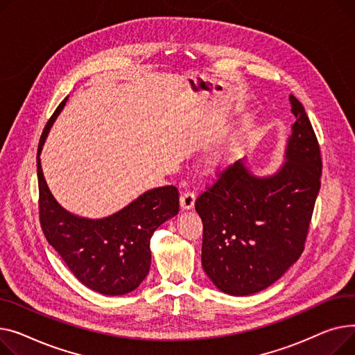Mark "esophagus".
<instances>
[{
	"mask_svg": "<svg viewBox=\"0 0 355 355\" xmlns=\"http://www.w3.org/2000/svg\"><path fill=\"white\" fill-rule=\"evenodd\" d=\"M195 200H196V196H195L193 192H184V193L180 196V207H182L183 211L193 209Z\"/></svg>",
	"mask_w": 355,
	"mask_h": 355,
	"instance_id": "obj_1",
	"label": "esophagus"
}]
</instances>
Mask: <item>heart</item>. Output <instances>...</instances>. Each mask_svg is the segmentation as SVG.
<instances>
[{
    "label": "heart",
    "instance_id": "obj_1",
    "mask_svg": "<svg viewBox=\"0 0 355 355\" xmlns=\"http://www.w3.org/2000/svg\"><path fill=\"white\" fill-rule=\"evenodd\" d=\"M236 150H238L236 144H232V146H229V148L222 149V150L216 152L215 155H212V157L209 160L212 171H222V169L227 168V166L235 160Z\"/></svg>",
    "mask_w": 355,
    "mask_h": 355
}]
</instances>
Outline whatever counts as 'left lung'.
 <instances>
[{
  "mask_svg": "<svg viewBox=\"0 0 355 355\" xmlns=\"http://www.w3.org/2000/svg\"><path fill=\"white\" fill-rule=\"evenodd\" d=\"M289 100L297 120L277 172L257 176L243 157L195 203L203 223L202 266L229 295L272 285L304 251L322 163L304 106L294 96Z\"/></svg>",
  "mask_w": 355,
  "mask_h": 355,
  "instance_id": "8db88e82",
  "label": "left lung"
}]
</instances>
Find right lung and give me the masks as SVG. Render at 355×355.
<instances>
[{"label":"right lung","mask_w":355,"mask_h":355,"mask_svg":"<svg viewBox=\"0 0 355 355\" xmlns=\"http://www.w3.org/2000/svg\"><path fill=\"white\" fill-rule=\"evenodd\" d=\"M67 98L46 124L38 143L41 227L49 243L83 285L103 295L129 294L149 274L150 238L162 223L178 215L179 192L175 186L155 187L116 214L100 219L77 216L64 209L49 189L40 155Z\"/></svg>","instance_id":"add662e5"}]
</instances>
